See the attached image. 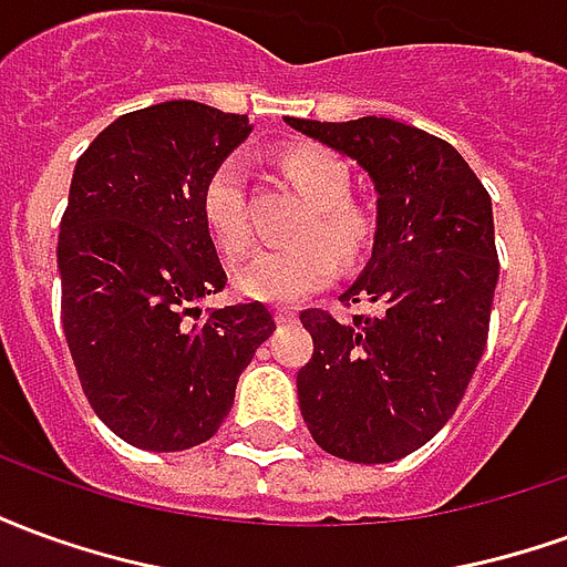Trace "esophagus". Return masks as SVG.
Returning <instances> with one entry per match:
<instances>
[{"label": "esophagus", "mask_w": 567, "mask_h": 567, "mask_svg": "<svg viewBox=\"0 0 567 567\" xmlns=\"http://www.w3.org/2000/svg\"><path fill=\"white\" fill-rule=\"evenodd\" d=\"M276 319L282 321V324H288V321H297V309L276 307Z\"/></svg>", "instance_id": "esophagus-1"}]
</instances>
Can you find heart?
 <instances>
[{"label":"heart","instance_id":"obj_1","mask_svg":"<svg viewBox=\"0 0 567 567\" xmlns=\"http://www.w3.org/2000/svg\"><path fill=\"white\" fill-rule=\"evenodd\" d=\"M279 163L312 209L300 227L303 239L264 248L239 270V291L264 303H295L331 285L340 272L336 251L358 258L370 239L368 212L349 197L352 169L340 154L319 145H291L282 151ZM199 212L224 258H246L255 246V230L248 215V169L236 154L212 166L199 190Z\"/></svg>","mask_w":567,"mask_h":567}]
</instances>
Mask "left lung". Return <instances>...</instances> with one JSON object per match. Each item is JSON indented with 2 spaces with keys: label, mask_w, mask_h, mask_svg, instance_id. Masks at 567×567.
Segmentation results:
<instances>
[{
  "label": "left lung",
  "mask_w": 567,
  "mask_h": 567,
  "mask_svg": "<svg viewBox=\"0 0 567 567\" xmlns=\"http://www.w3.org/2000/svg\"><path fill=\"white\" fill-rule=\"evenodd\" d=\"M285 121L358 161L380 194L373 258L340 297L377 312H300L312 337L297 370L300 413L337 458L398 462L450 422L486 349L498 285L492 199L462 154L425 130L373 115Z\"/></svg>",
  "instance_id": "left-lung-1"
}]
</instances>
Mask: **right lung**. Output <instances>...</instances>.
I'll return each mask as SVG.
<instances>
[{
	"label": "right lung",
	"instance_id": "add662e5",
	"mask_svg": "<svg viewBox=\"0 0 567 567\" xmlns=\"http://www.w3.org/2000/svg\"><path fill=\"white\" fill-rule=\"evenodd\" d=\"M246 115L173 100L121 115L75 163L60 221V316L93 413L151 452L199 446L276 331L260 300L194 307L227 285L199 190Z\"/></svg>",
	"mask_w": 567,
	"mask_h": 567
}]
</instances>
